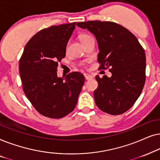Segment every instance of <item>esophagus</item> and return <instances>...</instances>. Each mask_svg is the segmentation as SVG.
Returning <instances> with one entry per match:
<instances>
[{"instance_id":"esophagus-1","label":"esophagus","mask_w":160,"mask_h":160,"mask_svg":"<svg viewBox=\"0 0 160 160\" xmlns=\"http://www.w3.org/2000/svg\"><path fill=\"white\" fill-rule=\"evenodd\" d=\"M84 76H85V78H86V80H91V79H93V76L91 75V74H85Z\"/></svg>"}]
</instances>
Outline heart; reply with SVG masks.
<instances>
[{"label": "heart", "mask_w": 160, "mask_h": 160, "mask_svg": "<svg viewBox=\"0 0 160 160\" xmlns=\"http://www.w3.org/2000/svg\"><path fill=\"white\" fill-rule=\"evenodd\" d=\"M91 37V36L88 35V34H86V33H82V34H81V35H80V37H79V39H80V42H81L82 44V43H84V42H86V40H88V39H90Z\"/></svg>", "instance_id": "obj_1"}]
</instances>
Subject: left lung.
<instances>
[{"instance_id": "8db88e82", "label": "left lung", "mask_w": 160, "mask_h": 160, "mask_svg": "<svg viewBox=\"0 0 160 160\" xmlns=\"http://www.w3.org/2000/svg\"><path fill=\"white\" fill-rule=\"evenodd\" d=\"M95 36L99 46V69L109 68L112 76H96L95 103L103 112L120 115L132 107L146 80V54L135 36L113 22H77Z\"/></svg>"}]
</instances>
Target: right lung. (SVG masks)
Instances as JSON below:
<instances>
[{"mask_svg":"<svg viewBox=\"0 0 160 160\" xmlns=\"http://www.w3.org/2000/svg\"><path fill=\"white\" fill-rule=\"evenodd\" d=\"M76 22L53 25L35 34L25 45L19 63L25 96L42 116L61 118L74 109L84 84L79 72L58 78L59 62Z\"/></svg>","mask_w":160,"mask_h":160,"instance_id":"right-lung-1","label":"right lung"}]
</instances>
